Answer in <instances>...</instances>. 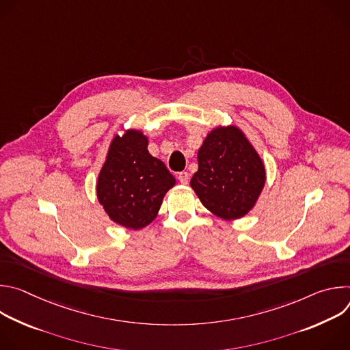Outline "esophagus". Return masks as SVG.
<instances>
[{
  "label": "esophagus",
  "mask_w": 350,
  "mask_h": 350,
  "mask_svg": "<svg viewBox=\"0 0 350 350\" xmlns=\"http://www.w3.org/2000/svg\"><path fill=\"white\" fill-rule=\"evenodd\" d=\"M178 180H180L181 184H187V183L189 181V174H188V172H181V173H178Z\"/></svg>",
  "instance_id": "1"
}]
</instances>
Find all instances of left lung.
Segmentation results:
<instances>
[{
	"label": "left lung",
	"instance_id": "obj_1",
	"mask_svg": "<svg viewBox=\"0 0 350 350\" xmlns=\"http://www.w3.org/2000/svg\"><path fill=\"white\" fill-rule=\"evenodd\" d=\"M266 181L262 159L243 133L234 127L211 131L198 152L191 187L216 216L234 220L256 204Z\"/></svg>",
	"mask_w": 350,
	"mask_h": 350
}]
</instances>
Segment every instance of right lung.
<instances>
[{"label":"right lung","mask_w":350,"mask_h":350,"mask_svg":"<svg viewBox=\"0 0 350 350\" xmlns=\"http://www.w3.org/2000/svg\"><path fill=\"white\" fill-rule=\"evenodd\" d=\"M148 138L137 130L116 135L98 176V201L118 224L139 230L161 209L165 193L176 184L165 163L148 152Z\"/></svg>","instance_id":"right-lung-1"}]
</instances>
